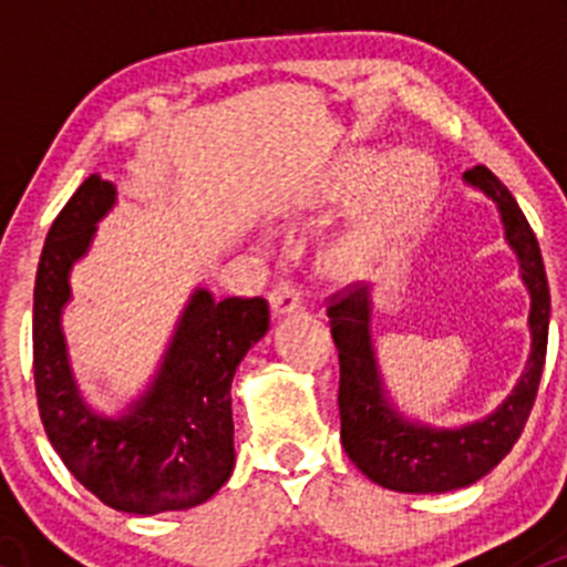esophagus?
Returning a JSON list of instances; mask_svg holds the SVG:
<instances>
[{"mask_svg": "<svg viewBox=\"0 0 567 567\" xmlns=\"http://www.w3.org/2000/svg\"><path fill=\"white\" fill-rule=\"evenodd\" d=\"M268 305H271L274 318H285V316H290V312L299 310L301 296L290 282H279L277 288L271 290V296H268Z\"/></svg>", "mask_w": 567, "mask_h": 567, "instance_id": "34e87169", "label": "esophagus"}]
</instances>
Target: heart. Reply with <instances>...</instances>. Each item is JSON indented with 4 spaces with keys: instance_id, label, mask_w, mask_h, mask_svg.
Returning <instances> with one entry per match:
<instances>
[{
    "instance_id": "b5f03b06",
    "label": "heart",
    "mask_w": 567,
    "mask_h": 567,
    "mask_svg": "<svg viewBox=\"0 0 567 567\" xmlns=\"http://www.w3.org/2000/svg\"><path fill=\"white\" fill-rule=\"evenodd\" d=\"M370 188L373 197L362 214L323 251V271L340 282H357L379 271L431 199L436 167L420 151H400L392 158L373 151L351 153L307 197L301 210L310 216L342 210Z\"/></svg>"
}]
</instances>
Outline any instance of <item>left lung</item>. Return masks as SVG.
Instances as JSON below:
<instances>
[{
	"label": "left lung",
	"instance_id": "8db88e82",
	"mask_svg": "<svg viewBox=\"0 0 567 567\" xmlns=\"http://www.w3.org/2000/svg\"><path fill=\"white\" fill-rule=\"evenodd\" d=\"M463 183L483 192L499 210L505 241L516 251L524 288L529 290L532 348L527 368L513 392L483 420L436 427L409 420L386 392L373 346V290L353 285L331 296V337L340 353V439L348 458L373 483L400 494H447L491 472L522 436L540 384L548 340L546 268L540 247L513 194L488 167H472Z\"/></svg>",
	"mask_w": 567,
	"mask_h": 567
}]
</instances>
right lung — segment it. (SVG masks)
<instances>
[{
    "instance_id": "obj_1",
    "label": "right lung",
    "mask_w": 567,
    "mask_h": 567,
    "mask_svg": "<svg viewBox=\"0 0 567 567\" xmlns=\"http://www.w3.org/2000/svg\"><path fill=\"white\" fill-rule=\"evenodd\" d=\"M117 188L90 175L45 236L32 307L40 420L73 477L114 511L153 516L208 502L236 466L230 386L247 351L268 331L266 299L188 296L147 390L117 416L84 400L62 334L71 268L90 251Z\"/></svg>"
}]
</instances>
